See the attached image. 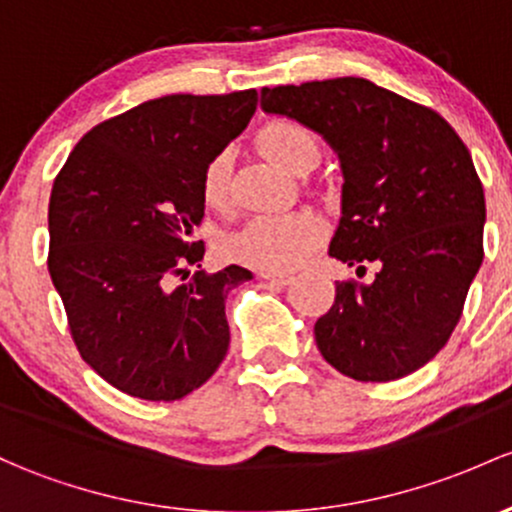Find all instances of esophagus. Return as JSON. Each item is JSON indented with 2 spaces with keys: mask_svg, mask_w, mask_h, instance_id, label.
<instances>
[{
  "mask_svg": "<svg viewBox=\"0 0 512 512\" xmlns=\"http://www.w3.org/2000/svg\"><path fill=\"white\" fill-rule=\"evenodd\" d=\"M261 278L271 280V283L276 285H290L295 280V276H290V273H276V271H261Z\"/></svg>",
  "mask_w": 512,
  "mask_h": 512,
  "instance_id": "esophagus-1",
  "label": "esophagus"
}]
</instances>
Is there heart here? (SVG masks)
Here are the masks:
<instances>
[{
	"mask_svg": "<svg viewBox=\"0 0 512 512\" xmlns=\"http://www.w3.org/2000/svg\"><path fill=\"white\" fill-rule=\"evenodd\" d=\"M258 148L288 173L302 175L320 161V141L315 131L298 122H271L258 131ZM229 178H232V151L222 148L207 161L200 178L202 202L212 210H224L229 202ZM322 239V224L310 212L258 214L229 234V258L261 268V271H285L298 266L312 254Z\"/></svg>",
	"mask_w": 512,
	"mask_h": 512,
	"instance_id": "obj_1",
	"label": "heart"
}]
</instances>
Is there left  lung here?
I'll return each mask as SVG.
<instances>
[{
    "instance_id": "obj_1",
    "label": "left lung",
    "mask_w": 512,
    "mask_h": 512,
    "mask_svg": "<svg viewBox=\"0 0 512 512\" xmlns=\"http://www.w3.org/2000/svg\"><path fill=\"white\" fill-rule=\"evenodd\" d=\"M261 107L339 153L342 219L329 256L378 268L371 283L337 280L315 322L324 361L361 383L422 368L452 337L483 261L486 197L469 148L434 109L364 78L263 87Z\"/></svg>"
}]
</instances>
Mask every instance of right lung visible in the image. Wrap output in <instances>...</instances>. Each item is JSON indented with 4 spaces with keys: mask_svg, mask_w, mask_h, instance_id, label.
<instances>
[{
    "mask_svg": "<svg viewBox=\"0 0 512 512\" xmlns=\"http://www.w3.org/2000/svg\"><path fill=\"white\" fill-rule=\"evenodd\" d=\"M256 102V90L148 100L87 131L53 180L48 273L70 337L131 398H183L227 356L224 300L251 271H200L192 232L202 170Z\"/></svg>",
    "mask_w": 512,
    "mask_h": 512,
    "instance_id": "1",
    "label": "right lung"
}]
</instances>
